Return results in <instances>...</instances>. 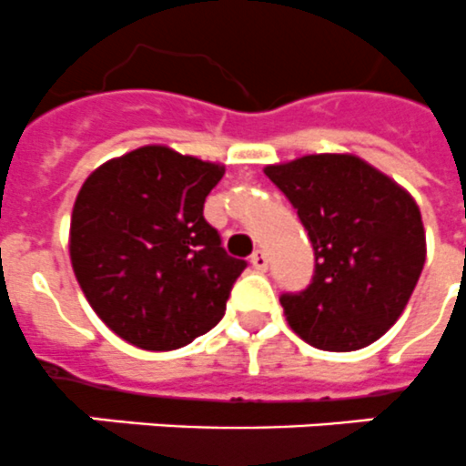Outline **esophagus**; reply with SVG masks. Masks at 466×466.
I'll use <instances>...</instances> for the list:
<instances>
[{
    "label": "esophagus",
    "instance_id": "esophagus-1",
    "mask_svg": "<svg viewBox=\"0 0 466 466\" xmlns=\"http://www.w3.org/2000/svg\"><path fill=\"white\" fill-rule=\"evenodd\" d=\"M268 263H270V260H268V253L266 251H253V256H251V266L256 268V270L258 272H266L268 270Z\"/></svg>",
    "mask_w": 466,
    "mask_h": 466
}]
</instances>
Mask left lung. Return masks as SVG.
<instances>
[{"label":"left lung","instance_id":"1","mask_svg":"<svg viewBox=\"0 0 466 466\" xmlns=\"http://www.w3.org/2000/svg\"><path fill=\"white\" fill-rule=\"evenodd\" d=\"M313 246V278L279 304L313 347L354 351L404 311L426 260L421 213L404 188L354 155H306L266 167Z\"/></svg>","mask_w":466,"mask_h":466}]
</instances>
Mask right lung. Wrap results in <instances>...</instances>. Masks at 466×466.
I'll return each mask as SVG.
<instances>
[{
  "mask_svg": "<svg viewBox=\"0 0 466 466\" xmlns=\"http://www.w3.org/2000/svg\"><path fill=\"white\" fill-rule=\"evenodd\" d=\"M225 167L162 146L105 162L78 191L71 266L109 330L167 351L213 330L246 260L203 218Z\"/></svg>",
  "mask_w": 466,
  "mask_h": 466,
  "instance_id": "1",
  "label": "right lung"
}]
</instances>
